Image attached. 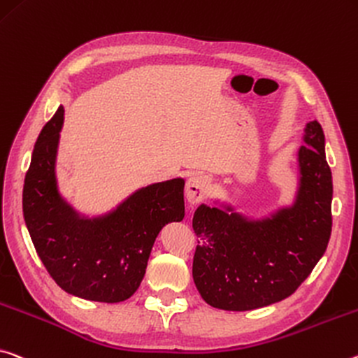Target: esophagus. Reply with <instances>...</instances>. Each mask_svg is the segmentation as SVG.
Returning <instances> with one entry per match:
<instances>
[{"instance_id": "obj_1", "label": "esophagus", "mask_w": 358, "mask_h": 358, "mask_svg": "<svg viewBox=\"0 0 358 358\" xmlns=\"http://www.w3.org/2000/svg\"><path fill=\"white\" fill-rule=\"evenodd\" d=\"M212 185V180H210L207 175L203 173H196L189 177L188 183H186V199L191 203L201 202L203 197H206L207 191Z\"/></svg>"}]
</instances>
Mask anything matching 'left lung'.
<instances>
[{
	"label": "left lung",
	"mask_w": 358,
	"mask_h": 358,
	"mask_svg": "<svg viewBox=\"0 0 358 358\" xmlns=\"http://www.w3.org/2000/svg\"><path fill=\"white\" fill-rule=\"evenodd\" d=\"M304 143L292 207L257 221L231 206L197 207L192 279L207 304L252 310L279 303L296 292L323 257L331 234L333 181L317 121L306 126Z\"/></svg>",
	"instance_id": "obj_1"
}]
</instances>
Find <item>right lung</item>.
<instances>
[{
	"instance_id": "1",
	"label": "right lung",
	"mask_w": 358,
	"mask_h": 358,
	"mask_svg": "<svg viewBox=\"0 0 358 358\" xmlns=\"http://www.w3.org/2000/svg\"><path fill=\"white\" fill-rule=\"evenodd\" d=\"M64 106L43 127L24 183V218L44 268L62 290L83 299L121 303L143 280L155 241L164 226L185 217V180L135 191L97 218L81 217L59 194L55 157Z\"/></svg>"
}]
</instances>
